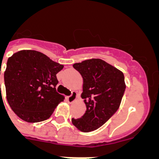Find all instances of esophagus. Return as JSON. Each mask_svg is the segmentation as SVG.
I'll use <instances>...</instances> for the list:
<instances>
[{
  "instance_id": "34e87169",
  "label": "esophagus",
  "mask_w": 159,
  "mask_h": 159,
  "mask_svg": "<svg viewBox=\"0 0 159 159\" xmlns=\"http://www.w3.org/2000/svg\"><path fill=\"white\" fill-rule=\"evenodd\" d=\"M76 97H77V94L75 93V92H71V95L67 96V101H68V102H74L75 99H76Z\"/></svg>"
}]
</instances>
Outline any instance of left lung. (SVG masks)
<instances>
[{"label": "left lung", "instance_id": "left-lung-1", "mask_svg": "<svg viewBox=\"0 0 159 159\" xmlns=\"http://www.w3.org/2000/svg\"><path fill=\"white\" fill-rule=\"evenodd\" d=\"M83 77V92L87 110L80 119L72 118L73 125L83 132L95 130L116 113L124 95V75L100 59L73 64Z\"/></svg>", "mask_w": 159, "mask_h": 159}]
</instances>
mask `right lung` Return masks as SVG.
I'll list each match as a JSON object with an SVG mask.
<instances>
[{"label":"right lung","instance_id":"obj_1","mask_svg":"<svg viewBox=\"0 0 159 159\" xmlns=\"http://www.w3.org/2000/svg\"><path fill=\"white\" fill-rule=\"evenodd\" d=\"M63 67L34 50L19 51L8 58L4 75L7 100L18 117L38 123L52 116L64 99L56 89L57 74Z\"/></svg>","mask_w":159,"mask_h":159}]
</instances>
